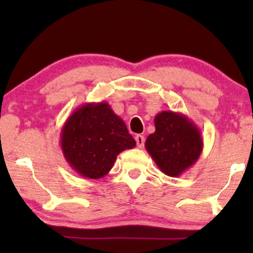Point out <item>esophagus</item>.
I'll return each mask as SVG.
<instances>
[{
  "label": "esophagus",
  "mask_w": 253,
  "mask_h": 253,
  "mask_svg": "<svg viewBox=\"0 0 253 253\" xmlns=\"http://www.w3.org/2000/svg\"><path fill=\"white\" fill-rule=\"evenodd\" d=\"M136 141H137V146L139 148L144 147V143H145V138L141 134H137L136 136Z\"/></svg>",
  "instance_id": "1"
}]
</instances>
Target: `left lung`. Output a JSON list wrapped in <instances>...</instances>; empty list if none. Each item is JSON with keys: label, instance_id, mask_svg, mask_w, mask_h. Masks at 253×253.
Returning <instances> with one entry per match:
<instances>
[{"label": "left lung", "instance_id": "left-lung-1", "mask_svg": "<svg viewBox=\"0 0 253 253\" xmlns=\"http://www.w3.org/2000/svg\"><path fill=\"white\" fill-rule=\"evenodd\" d=\"M155 131L145 147L159 169L170 177L182 175L198 160L203 138L198 126L181 113L165 110L154 117Z\"/></svg>", "mask_w": 253, "mask_h": 253}]
</instances>
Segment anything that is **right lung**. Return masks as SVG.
<instances>
[{
  "mask_svg": "<svg viewBox=\"0 0 253 253\" xmlns=\"http://www.w3.org/2000/svg\"><path fill=\"white\" fill-rule=\"evenodd\" d=\"M136 146L126 123L107 102L78 107L61 131V148L69 166L86 178L98 179L113 168L121 152Z\"/></svg>",
  "mask_w": 253,
  "mask_h": 253,
  "instance_id": "1",
  "label": "right lung"
}]
</instances>
